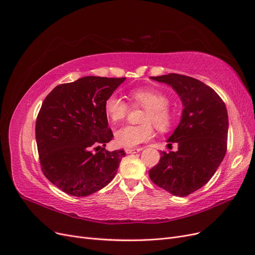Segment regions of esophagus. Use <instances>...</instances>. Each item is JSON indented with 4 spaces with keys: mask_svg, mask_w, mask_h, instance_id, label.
Instances as JSON below:
<instances>
[{
    "mask_svg": "<svg viewBox=\"0 0 255 255\" xmlns=\"http://www.w3.org/2000/svg\"><path fill=\"white\" fill-rule=\"evenodd\" d=\"M141 150H142L141 148H138V149H129V148H127V149H125V152L127 154H133V153H138Z\"/></svg>",
    "mask_w": 255,
    "mask_h": 255,
    "instance_id": "esophagus-1",
    "label": "esophagus"
}]
</instances>
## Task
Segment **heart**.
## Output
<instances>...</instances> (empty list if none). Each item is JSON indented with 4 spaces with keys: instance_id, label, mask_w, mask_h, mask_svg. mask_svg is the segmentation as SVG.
Returning a JSON list of instances; mask_svg holds the SVG:
<instances>
[{
    "instance_id": "b5f03b06",
    "label": "heart",
    "mask_w": 255,
    "mask_h": 255,
    "mask_svg": "<svg viewBox=\"0 0 255 255\" xmlns=\"http://www.w3.org/2000/svg\"><path fill=\"white\" fill-rule=\"evenodd\" d=\"M132 101L137 106L146 108L141 117V125L124 126L116 131L115 141L119 147L134 148L149 140L153 135L152 125L159 131H167L174 122V113L169 105V98L154 88H135L130 92ZM106 117L113 122L124 120L128 114V105L121 97L113 94L104 103Z\"/></svg>"
}]
</instances>
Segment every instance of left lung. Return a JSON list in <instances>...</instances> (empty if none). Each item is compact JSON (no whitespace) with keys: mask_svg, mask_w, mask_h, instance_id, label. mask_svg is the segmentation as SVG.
Masks as SVG:
<instances>
[{"mask_svg":"<svg viewBox=\"0 0 255 255\" xmlns=\"http://www.w3.org/2000/svg\"><path fill=\"white\" fill-rule=\"evenodd\" d=\"M150 78L170 85L183 107L179 124L167 140L178 143V150L160 153L159 162L149 171L150 179L174 196L185 197L206 184L224 159L227 109L213 88L192 77L169 74Z\"/></svg>","mask_w":255,"mask_h":255,"instance_id":"left-lung-1","label":"left lung"}]
</instances>
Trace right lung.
<instances>
[{"label": "right lung", "instance_id": "obj_1", "mask_svg": "<svg viewBox=\"0 0 255 255\" xmlns=\"http://www.w3.org/2000/svg\"><path fill=\"white\" fill-rule=\"evenodd\" d=\"M126 78L86 76L57 85L46 97L35 136L42 173L64 193L85 197L103 189L117 174L124 150L109 152L113 139L104 103Z\"/></svg>", "mask_w": 255, "mask_h": 255}]
</instances>
